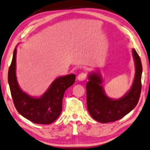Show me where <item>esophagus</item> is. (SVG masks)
<instances>
[{"label":"esophagus","mask_w":150,"mask_h":150,"mask_svg":"<svg viewBox=\"0 0 150 150\" xmlns=\"http://www.w3.org/2000/svg\"><path fill=\"white\" fill-rule=\"evenodd\" d=\"M86 78H87V73L86 72H81L80 73L79 76H78V80L80 81H83L86 80Z\"/></svg>","instance_id":"obj_1"}]
</instances>
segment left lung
<instances>
[{
    "label": "left lung",
    "mask_w": 150,
    "mask_h": 150,
    "mask_svg": "<svg viewBox=\"0 0 150 150\" xmlns=\"http://www.w3.org/2000/svg\"><path fill=\"white\" fill-rule=\"evenodd\" d=\"M135 64V75L130 89L122 98L112 99L106 95L102 87V79L98 71L88 76L87 83V105L89 114L100 123L115 122L134 109L138 103L141 91L142 65L135 49H132Z\"/></svg>",
    "instance_id": "obj_1"
}]
</instances>
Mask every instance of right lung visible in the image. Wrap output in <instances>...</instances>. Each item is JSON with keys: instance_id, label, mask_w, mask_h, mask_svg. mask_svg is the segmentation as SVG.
Masks as SVG:
<instances>
[{"instance_id": "right-lung-1", "label": "right lung", "mask_w": 150, "mask_h": 150, "mask_svg": "<svg viewBox=\"0 0 150 150\" xmlns=\"http://www.w3.org/2000/svg\"><path fill=\"white\" fill-rule=\"evenodd\" d=\"M16 48L8 71V82L16 110L22 116L35 124H49L54 122L62 110L65 91L74 83L75 74L57 78L42 96L33 97L22 91L18 85L16 74Z\"/></svg>"}]
</instances>
